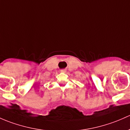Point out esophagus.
Listing matches in <instances>:
<instances>
[{"instance_id": "34e87169", "label": "esophagus", "mask_w": 130, "mask_h": 130, "mask_svg": "<svg viewBox=\"0 0 130 130\" xmlns=\"http://www.w3.org/2000/svg\"><path fill=\"white\" fill-rule=\"evenodd\" d=\"M60 72H62V73H65V72H66V70H61Z\"/></svg>"}]
</instances>
